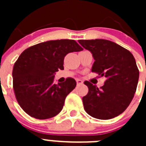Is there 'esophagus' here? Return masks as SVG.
Listing matches in <instances>:
<instances>
[{
  "instance_id": "esophagus-1",
  "label": "esophagus",
  "mask_w": 146,
  "mask_h": 146,
  "mask_svg": "<svg viewBox=\"0 0 146 146\" xmlns=\"http://www.w3.org/2000/svg\"><path fill=\"white\" fill-rule=\"evenodd\" d=\"M76 81H77V86L82 85V83H83V81H82V80H80V79H77V80H76Z\"/></svg>"
}]
</instances>
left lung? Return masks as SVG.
Segmentation results:
<instances>
[{"label":"left lung","instance_id":"obj_1","mask_svg":"<svg viewBox=\"0 0 146 146\" xmlns=\"http://www.w3.org/2000/svg\"><path fill=\"white\" fill-rule=\"evenodd\" d=\"M95 60L91 72L107 80L101 88L88 81V93L82 97L86 111L98 119L118 116L129 105L136 91L139 70L133 55L118 44L106 39L79 40Z\"/></svg>","mask_w":146,"mask_h":146}]
</instances>
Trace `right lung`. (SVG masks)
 <instances>
[{"mask_svg": "<svg viewBox=\"0 0 146 146\" xmlns=\"http://www.w3.org/2000/svg\"><path fill=\"white\" fill-rule=\"evenodd\" d=\"M83 49L74 40H50L24 50L15 64L13 88L22 109L37 119L58 114L66 96L76 87L73 78L54 83L55 72L64 69V57Z\"/></svg>", "mask_w": 146, "mask_h": 146, "instance_id": "obj_1", "label": "right lung"}]
</instances>
